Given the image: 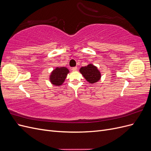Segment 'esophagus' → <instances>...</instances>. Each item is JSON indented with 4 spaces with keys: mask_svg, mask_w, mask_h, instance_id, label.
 I'll list each match as a JSON object with an SVG mask.
<instances>
[{
    "mask_svg": "<svg viewBox=\"0 0 151 151\" xmlns=\"http://www.w3.org/2000/svg\"><path fill=\"white\" fill-rule=\"evenodd\" d=\"M71 70H73V71H76V70H77V67H72Z\"/></svg>",
    "mask_w": 151,
    "mask_h": 151,
    "instance_id": "1",
    "label": "esophagus"
}]
</instances>
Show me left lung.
I'll return each instance as SVG.
<instances>
[{
	"label": "left lung",
	"mask_w": 151,
	"mask_h": 151,
	"mask_svg": "<svg viewBox=\"0 0 151 151\" xmlns=\"http://www.w3.org/2000/svg\"><path fill=\"white\" fill-rule=\"evenodd\" d=\"M80 72L83 75L84 78L91 84L97 83V81H98L101 77V74L98 70L97 67L92 64L81 67Z\"/></svg>",
	"instance_id": "8db88e82"
}]
</instances>
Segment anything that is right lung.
I'll list each match as a JSON object with an SVG mask.
<instances>
[{"label":"right lung","mask_w":151,"mask_h":151,"mask_svg":"<svg viewBox=\"0 0 151 151\" xmlns=\"http://www.w3.org/2000/svg\"><path fill=\"white\" fill-rule=\"evenodd\" d=\"M66 67H57L50 76V81L55 86H60L64 82L66 76L68 73Z\"/></svg>","instance_id":"obj_1"}]
</instances>
